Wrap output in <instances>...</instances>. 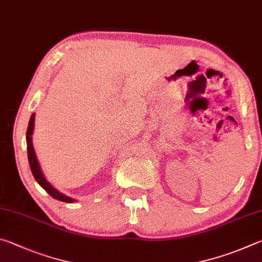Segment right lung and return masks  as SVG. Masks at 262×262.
Listing matches in <instances>:
<instances>
[{"label": "right lung", "mask_w": 262, "mask_h": 262, "mask_svg": "<svg viewBox=\"0 0 262 262\" xmlns=\"http://www.w3.org/2000/svg\"><path fill=\"white\" fill-rule=\"evenodd\" d=\"M33 128H34V114H32L29 122V127H27V132H26V143H27V157H29V163L31 167V171L33 173L35 181L38 182L39 185L41 187H43V189L47 191L53 198L57 199L59 201H64V203H73L75 200L72 198H69L68 195L63 193H59L54 186L50 185L47 182V180L45 178L42 171H41L39 162L35 157L33 145H32V134H33Z\"/></svg>", "instance_id": "1"}]
</instances>
